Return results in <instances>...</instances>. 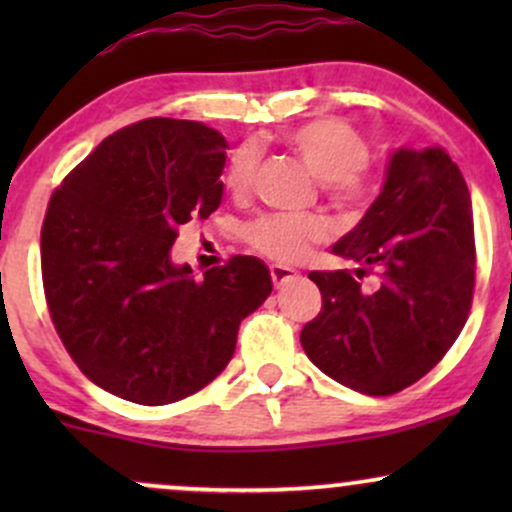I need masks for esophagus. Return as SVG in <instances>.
<instances>
[{"label":"esophagus","instance_id":"34e87169","mask_svg":"<svg viewBox=\"0 0 512 512\" xmlns=\"http://www.w3.org/2000/svg\"><path fill=\"white\" fill-rule=\"evenodd\" d=\"M269 274H272V281H274L276 289H281V286L289 284V281H293L298 276L296 269L284 267V264H272V267H269Z\"/></svg>","mask_w":512,"mask_h":512}]
</instances>
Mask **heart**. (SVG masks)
Listing matches in <instances>:
<instances>
[{"label": "heart", "instance_id": "1", "mask_svg": "<svg viewBox=\"0 0 512 512\" xmlns=\"http://www.w3.org/2000/svg\"><path fill=\"white\" fill-rule=\"evenodd\" d=\"M284 142L320 180L322 192L337 207H366L373 182L366 170L370 146L356 127L337 117L303 122L284 134ZM260 151L252 142L240 144L226 163L223 182L236 197L248 195L255 180ZM332 236L330 221L315 214H264L243 228L245 243L279 264L301 262L313 245Z\"/></svg>", "mask_w": 512, "mask_h": 512}]
</instances>
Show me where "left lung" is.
I'll return each mask as SVG.
<instances>
[{
	"mask_svg": "<svg viewBox=\"0 0 512 512\" xmlns=\"http://www.w3.org/2000/svg\"><path fill=\"white\" fill-rule=\"evenodd\" d=\"M354 272H310L322 310L303 327L310 361L370 397L395 395L431 370L467 322L474 291L472 199L443 149H397L356 228L332 245ZM375 271V292L358 278Z\"/></svg>",
	"mask_w": 512,
	"mask_h": 512,
	"instance_id": "obj_1",
	"label": "left lung"
}]
</instances>
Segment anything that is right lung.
I'll return each instance as SVG.
<instances>
[{"mask_svg": "<svg viewBox=\"0 0 512 512\" xmlns=\"http://www.w3.org/2000/svg\"><path fill=\"white\" fill-rule=\"evenodd\" d=\"M226 139L151 117L110 134L55 190L40 233L50 317L91 383L158 407L195 395L233 358L272 276L236 255L204 279L170 260L178 226L223 197Z\"/></svg>", "mask_w": 512, "mask_h": 512, "instance_id": "add662e5", "label": "right lung"}]
</instances>
